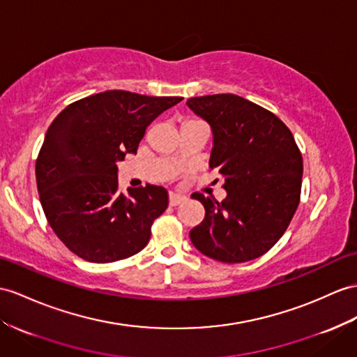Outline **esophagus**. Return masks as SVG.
<instances>
[{"label":"esophagus","mask_w":357,"mask_h":357,"mask_svg":"<svg viewBox=\"0 0 357 357\" xmlns=\"http://www.w3.org/2000/svg\"><path fill=\"white\" fill-rule=\"evenodd\" d=\"M186 199V197L183 195H178V194H169V206H178L181 204Z\"/></svg>","instance_id":"34e87169"}]
</instances>
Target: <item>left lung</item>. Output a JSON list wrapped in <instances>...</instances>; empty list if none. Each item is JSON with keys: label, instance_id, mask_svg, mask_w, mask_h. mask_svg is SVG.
Returning a JSON list of instances; mask_svg holds the SVG:
<instances>
[{"label": "left lung", "instance_id": "left-lung-1", "mask_svg": "<svg viewBox=\"0 0 357 357\" xmlns=\"http://www.w3.org/2000/svg\"><path fill=\"white\" fill-rule=\"evenodd\" d=\"M186 104L212 128L208 167L218 169L227 192L221 203L192 194L206 215L189 231L190 241L220 262H248L275 245L297 211L301 153L274 113L239 95H206Z\"/></svg>", "mask_w": 357, "mask_h": 357}]
</instances>
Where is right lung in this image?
Wrapping results in <instances>:
<instances>
[{
    "mask_svg": "<svg viewBox=\"0 0 357 357\" xmlns=\"http://www.w3.org/2000/svg\"><path fill=\"white\" fill-rule=\"evenodd\" d=\"M181 97L106 91L69 104L51 123L36 160L40 204L57 238L88 262L139 253L168 207L162 186L118 190V163Z\"/></svg>",
    "mask_w": 357,
    "mask_h": 357,
    "instance_id": "1",
    "label": "right lung"
}]
</instances>
